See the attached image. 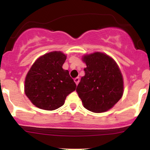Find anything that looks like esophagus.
<instances>
[{"instance_id": "esophagus-1", "label": "esophagus", "mask_w": 150, "mask_h": 150, "mask_svg": "<svg viewBox=\"0 0 150 150\" xmlns=\"http://www.w3.org/2000/svg\"><path fill=\"white\" fill-rule=\"evenodd\" d=\"M74 81H75V84L78 85V83H79V82H80V78H75V79H74Z\"/></svg>"}]
</instances>
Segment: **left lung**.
I'll return each mask as SVG.
<instances>
[{
	"label": "left lung",
	"mask_w": 150,
	"mask_h": 150,
	"mask_svg": "<svg viewBox=\"0 0 150 150\" xmlns=\"http://www.w3.org/2000/svg\"><path fill=\"white\" fill-rule=\"evenodd\" d=\"M86 64L76 91L83 107L89 111H107L121 99L123 78L114 59L107 54L94 52L82 57Z\"/></svg>",
	"instance_id": "8db88e82"
}]
</instances>
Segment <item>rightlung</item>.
Listing matches in <instances>:
<instances>
[{"label":"right lung","mask_w":150,"mask_h":150,"mask_svg":"<svg viewBox=\"0 0 150 150\" xmlns=\"http://www.w3.org/2000/svg\"><path fill=\"white\" fill-rule=\"evenodd\" d=\"M67 56L51 51L36 59L25 81V93L35 107L54 110L64 104L66 97L76 88L69 71L62 68Z\"/></svg>","instance_id":"right-lung-1"}]
</instances>
